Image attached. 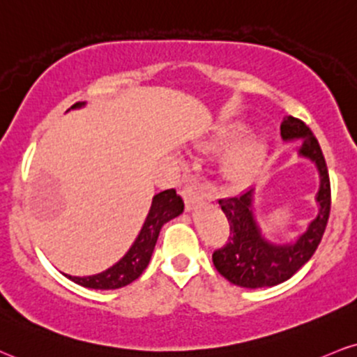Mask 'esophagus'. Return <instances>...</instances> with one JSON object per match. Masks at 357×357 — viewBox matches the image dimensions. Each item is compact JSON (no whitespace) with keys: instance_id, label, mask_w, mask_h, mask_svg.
<instances>
[{"instance_id":"obj_1","label":"esophagus","mask_w":357,"mask_h":357,"mask_svg":"<svg viewBox=\"0 0 357 357\" xmlns=\"http://www.w3.org/2000/svg\"><path fill=\"white\" fill-rule=\"evenodd\" d=\"M183 197L188 208H191V206H195L203 197V188L199 186V183H188L183 188Z\"/></svg>"}]
</instances>
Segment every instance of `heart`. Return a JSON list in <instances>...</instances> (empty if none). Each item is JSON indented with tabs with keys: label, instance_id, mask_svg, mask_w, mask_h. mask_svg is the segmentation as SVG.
<instances>
[{
	"label": "heart",
	"instance_id": "1",
	"mask_svg": "<svg viewBox=\"0 0 357 357\" xmlns=\"http://www.w3.org/2000/svg\"><path fill=\"white\" fill-rule=\"evenodd\" d=\"M239 130L236 128H222L220 141H231L238 136ZM263 158V146L257 141H246L227 158L225 173L231 181H244L256 171Z\"/></svg>",
	"mask_w": 357,
	"mask_h": 357
}]
</instances>
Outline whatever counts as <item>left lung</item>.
Listing matches in <instances>:
<instances>
[{
  "mask_svg": "<svg viewBox=\"0 0 357 357\" xmlns=\"http://www.w3.org/2000/svg\"><path fill=\"white\" fill-rule=\"evenodd\" d=\"M281 136L284 139L303 137L299 153L317 165L321 176L316 201L319 213L307 231L294 244L274 246L261 238L251 213V191L241 196L218 199L225 213L229 236L227 241L213 252V263L218 273L227 281L241 287L276 286L298 273L311 259L323 239L331 211V181L324 154L316 136L299 118L287 116L281 124Z\"/></svg>",
  "mask_w": 357,
  "mask_h": 357,
  "instance_id": "obj_1",
  "label": "left lung"
}]
</instances>
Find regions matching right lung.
<instances>
[{"label": "right lung", "instance_id": "1", "mask_svg": "<svg viewBox=\"0 0 357 357\" xmlns=\"http://www.w3.org/2000/svg\"><path fill=\"white\" fill-rule=\"evenodd\" d=\"M81 106L79 102L73 105L71 108ZM184 209L183 197L176 192V190H166L158 192L153 197L151 209H149L148 218H146L143 229H141L139 236L136 238L135 244H132L126 256L123 257L119 263H116L113 268L106 269L100 274L94 276H68L76 284H81L84 287H91V289H118V287L131 284L135 279H137L143 274V271L148 266L149 259H151L153 249L156 246L158 236L165 222L171 221L173 218L179 216Z\"/></svg>", "mask_w": 357, "mask_h": 357}]
</instances>
